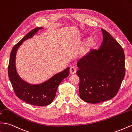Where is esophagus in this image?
I'll list each match as a JSON object with an SVG mask.
<instances>
[{"mask_svg": "<svg viewBox=\"0 0 132 132\" xmlns=\"http://www.w3.org/2000/svg\"><path fill=\"white\" fill-rule=\"evenodd\" d=\"M69 72H70V73L71 74H75L76 73V72H77V69L76 68H75L74 67H72L70 68V70H69Z\"/></svg>", "mask_w": 132, "mask_h": 132, "instance_id": "obj_1", "label": "esophagus"}]
</instances>
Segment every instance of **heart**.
Masks as SVG:
<instances>
[{"mask_svg": "<svg viewBox=\"0 0 132 132\" xmlns=\"http://www.w3.org/2000/svg\"><path fill=\"white\" fill-rule=\"evenodd\" d=\"M95 45V39L92 37H89L83 43L80 50V54L87 55L93 51Z\"/></svg>", "mask_w": 132, "mask_h": 132, "instance_id": "heart-1", "label": "heart"}]
</instances>
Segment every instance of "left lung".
<instances>
[{
    "label": "left lung",
    "mask_w": 132,
    "mask_h": 132,
    "mask_svg": "<svg viewBox=\"0 0 132 132\" xmlns=\"http://www.w3.org/2000/svg\"><path fill=\"white\" fill-rule=\"evenodd\" d=\"M103 42L78 62L79 96L96 104L110 100L118 93L125 76L123 49L108 32L102 29Z\"/></svg>",
    "instance_id": "1"
}]
</instances>
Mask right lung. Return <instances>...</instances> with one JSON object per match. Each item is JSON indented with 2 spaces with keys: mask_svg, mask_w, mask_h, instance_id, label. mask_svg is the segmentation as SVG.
<instances>
[{
  "mask_svg": "<svg viewBox=\"0 0 132 132\" xmlns=\"http://www.w3.org/2000/svg\"><path fill=\"white\" fill-rule=\"evenodd\" d=\"M38 27L29 32L13 48L10 55L8 76L16 95L19 99L33 105L45 106L51 104L55 97L60 83L69 75V67L55 74L48 80L38 84H31L23 80L18 74L15 67V58L18 49L23 42L33 37L39 30Z\"/></svg>",
  "mask_w": 132,
  "mask_h": 132,
  "instance_id": "add662e5",
  "label": "right lung"
}]
</instances>
